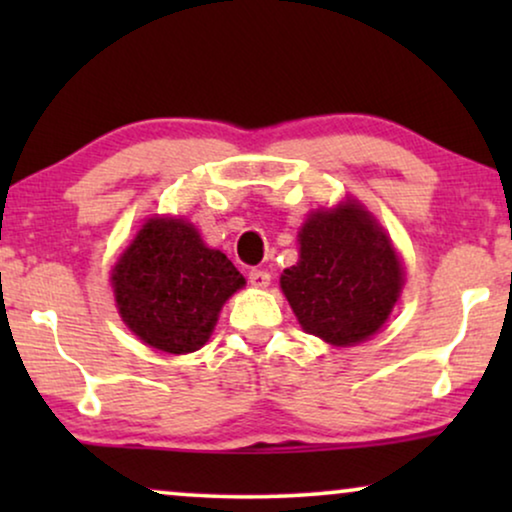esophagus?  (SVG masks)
<instances>
[{
  "instance_id": "obj_1",
  "label": "esophagus",
  "mask_w": 512,
  "mask_h": 512,
  "mask_svg": "<svg viewBox=\"0 0 512 512\" xmlns=\"http://www.w3.org/2000/svg\"><path fill=\"white\" fill-rule=\"evenodd\" d=\"M249 284L256 286V289H265V286H270V272L261 270V268H251L249 270Z\"/></svg>"
}]
</instances>
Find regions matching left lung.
I'll list each match as a JSON object with an SVG mask.
<instances>
[{
  "instance_id": "left-lung-1",
  "label": "left lung",
  "mask_w": 512,
  "mask_h": 512,
  "mask_svg": "<svg viewBox=\"0 0 512 512\" xmlns=\"http://www.w3.org/2000/svg\"><path fill=\"white\" fill-rule=\"evenodd\" d=\"M298 237L300 261L279 284L300 326L338 347L380 331L401 293L403 268L373 216L349 200L314 212Z\"/></svg>"
}]
</instances>
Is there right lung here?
I'll list each match as a JSON object with an SVG mask.
<instances>
[{
    "label": "right lung",
    "instance_id": "1",
    "mask_svg": "<svg viewBox=\"0 0 512 512\" xmlns=\"http://www.w3.org/2000/svg\"><path fill=\"white\" fill-rule=\"evenodd\" d=\"M118 312L146 345L167 354L200 349L221 307L244 286L226 254L205 247L181 219L144 223L111 272Z\"/></svg>",
    "mask_w": 512,
    "mask_h": 512
}]
</instances>
